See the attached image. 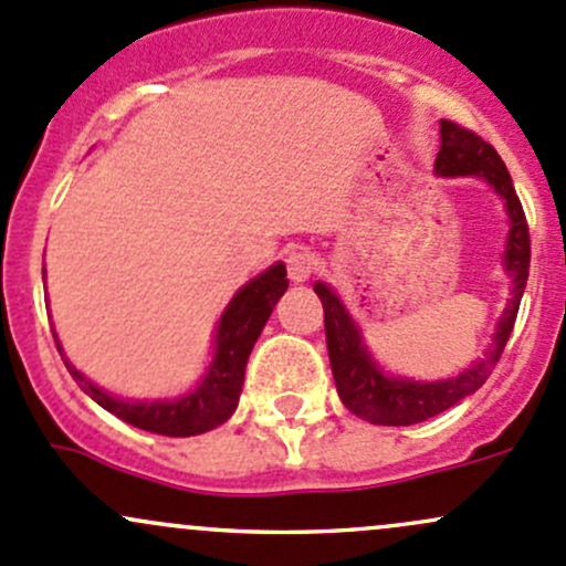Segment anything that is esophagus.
<instances>
[{
  "label": "esophagus",
  "instance_id": "esophagus-1",
  "mask_svg": "<svg viewBox=\"0 0 566 566\" xmlns=\"http://www.w3.org/2000/svg\"><path fill=\"white\" fill-rule=\"evenodd\" d=\"M314 271H317V260H314L312 252H306V249H293V252L287 254V276L293 279V282H306Z\"/></svg>",
  "mask_w": 566,
  "mask_h": 566
}]
</instances>
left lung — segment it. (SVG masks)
I'll use <instances>...</instances> for the list:
<instances>
[{
    "label": "left lung",
    "instance_id": "8db88e82",
    "mask_svg": "<svg viewBox=\"0 0 566 566\" xmlns=\"http://www.w3.org/2000/svg\"><path fill=\"white\" fill-rule=\"evenodd\" d=\"M439 138L442 148L437 154L439 176H478L485 178L499 198L504 200V211L510 219L507 249H504V268L513 279V295H510L507 308H504L499 328L493 333V347L488 349L485 358L474 360L472 366L463 368L458 377L439 379V382H415V379L388 377L368 355L363 344L358 325L353 323L349 312L328 284L317 282L314 293L319 295L325 308V342H328L331 371L336 379L338 398L349 412L368 420L374 426H415L428 418H437L444 409L455 407L474 390L483 388L485 379L491 377L493 366L504 353L510 333H513L518 306L526 290L528 279V258H532V241H528V224L523 206L515 195L513 178L504 168L502 157L491 143H485L478 133L461 127V124L439 122Z\"/></svg>",
    "mask_w": 566,
    "mask_h": 566
}]
</instances>
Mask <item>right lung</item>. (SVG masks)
Listing matches in <instances>:
<instances>
[{
	"label": "right lung",
	"mask_w": 566,
	"mask_h": 566,
	"mask_svg": "<svg viewBox=\"0 0 566 566\" xmlns=\"http://www.w3.org/2000/svg\"><path fill=\"white\" fill-rule=\"evenodd\" d=\"M287 284V268H284V263H276L268 268L265 273L254 276L247 287L238 290L217 325L213 360L208 366L203 382L192 392H187V396L176 398V401H129V398H116L88 382L67 358H64V366H67V371L73 374V379L81 385L86 396H92L99 407L122 418L124 423L143 428V431L163 433V437L206 433L211 428L222 426L235 412L249 353H252L260 331L265 328L268 317H271L273 306L284 295ZM56 347L62 353V344L56 342Z\"/></svg>",
	"instance_id": "right-lung-1"
}]
</instances>
